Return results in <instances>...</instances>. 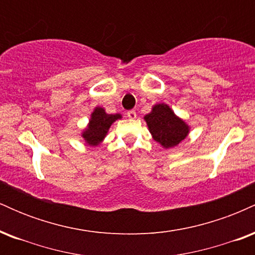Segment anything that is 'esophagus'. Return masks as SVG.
Instances as JSON below:
<instances>
[{"instance_id": "1", "label": "esophagus", "mask_w": 255, "mask_h": 255, "mask_svg": "<svg viewBox=\"0 0 255 255\" xmlns=\"http://www.w3.org/2000/svg\"><path fill=\"white\" fill-rule=\"evenodd\" d=\"M127 116H128V118H129V119L133 120V119L136 118V113H135V111H134V110H129V111H128V113H127Z\"/></svg>"}]
</instances>
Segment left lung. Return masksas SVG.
<instances>
[{
  "label": "left lung",
  "instance_id": "left-lung-1",
  "mask_svg": "<svg viewBox=\"0 0 255 255\" xmlns=\"http://www.w3.org/2000/svg\"><path fill=\"white\" fill-rule=\"evenodd\" d=\"M144 120L154 141L164 148L177 146L189 133V126L175 115L171 108L165 103L153 105L151 113L145 115Z\"/></svg>",
  "mask_w": 255,
  "mask_h": 255
}]
</instances>
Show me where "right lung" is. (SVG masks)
<instances>
[{
    "label": "right lung",
    "instance_id": "1",
    "mask_svg": "<svg viewBox=\"0 0 255 255\" xmlns=\"http://www.w3.org/2000/svg\"><path fill=\"white\" fill-rule=\"evenodd\" d=\"M119 119H122L121 114H107L103 108L96 107L91 114L89 125L81 133L86 145L95 147L101 144L107 136L110 126Z\"/></svg>",
    "mask_w": 255,
    "mask_h": 255
}]
</instances>
